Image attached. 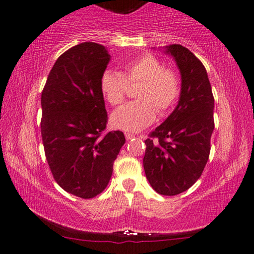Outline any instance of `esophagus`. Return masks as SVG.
Segmentation results:
<instances>
[{"label": "esophagus", "mask_w": 254, "mask_h": 254, "mask_svg": "<svg viewBox=\"0 0 254 254\" xmlns=\"http://www.w3.org/2000/svg\"><path fill=\"white\" fill-rule=\"evenodd\" d=\"M125 138H127V140H130V139H132V138H134V134H132V133H125Z\"/></svg>", "instance_id": "34e87169"}]
</instances>
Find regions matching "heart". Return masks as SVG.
<instances>
[{"label": "heart", "instance_id": "obj_1", "mask_svg": "<svg viewBox=\"0 0 254 254\" xmlns=\"http://www.w3.org/2000/svg\"><path fill=\"white\" fill-rule=\"evenodd\" d=\"M136 83H140L136 91L138 101L125 104L111 116L112 125L127 132H137L152 124L157 111L165 115L181 94L177 73L150 54L125 63L123 73L107 69L99 79L102 94L114 107L123 103L129 84Z\"/></svg>", "mask_w": 254, "mask_h": 254}]
</instances>
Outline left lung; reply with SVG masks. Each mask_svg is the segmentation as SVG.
Listing matches in <instances>:
<instances>
[{"label":"left lung","mask_w":254,"mask_h":254,"mask_svg":"<svg viewBox=\"0 0 254 254\" xmlns=\"http://www.w3.org/2000/svg\"><path fill=\"white\" fill-rule=\"evenodd\" d=\"M182 76L177 107L145 140L144 171L163 195H176L198 181L210 156L214 129L212 95L203 63L181 44L165 47Z\"/></svg>","instance_id":"left-lung-1"}]
</instances>
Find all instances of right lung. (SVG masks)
<instances>
[{
  "label": "right lung",
  "mask_w": 254,
  "mask_h": 254,
  "mask_svg": "<svg viewBox=\"0 0 254 254\" xmlns=\"http://www.w3.org/2000/svg\"><path fill=\"white\" fill-rule=\"evenodd\" d=\"M110 61L102 44L84 42L63 53L42 91L41 133L54 178L83 199L107 188L124 145L122 131L104 133L108 123L99 79Z\"/></svg>",
  "instance_id": "right-lung-1"
}]
</instances>
